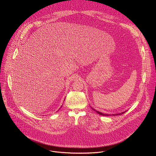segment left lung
Returning <instances> with one entry per match:
<instances>
[{"label": "left lung", "instance_id": "1", "mask_svg": "<svg viewBox=\"0 0 156 156\" xmlns=\"http://www.w3.org/2000/svg\"><path fill=\"white\" fill-rule=\"evenodd\" d=\"M91 108L93 109V110H94L96 112H97L98 114H99V115H102V116H114V115H121V114H124L125 112H126V111H125V112H122V113H119V114H104V113H102V112H99V111H98V110H96V109H94V108H93V107H91Z\"/></svg>", "mask_w": 156, "mask_h": 156}]
</instances>
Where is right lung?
<instances>
[{
    "instance_id": "right-lung-1",
    "label": "right lung",
    "mask_w": 156,
    "mask_h": 156,
    "mask_svg": "<svg viewBox=\"0 0 156 156\" xmlns=\"http://www.w3.org/2000/svg\"><path fill=\"white\" fill-rule=\"evenodd\" d=\"M64 101H65V99H64ZM62 107V106H61V107H60V108H61V107ZM60 108H59V110H60Z\"/></svg>"
}]
</instances>
